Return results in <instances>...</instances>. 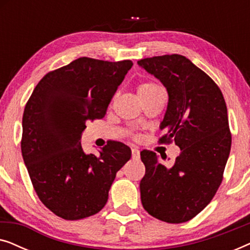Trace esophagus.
I'll return each mask as SVG.
<instances>
[{
	"label": "esophagus",
	"instance_id": "obj_1",
	"mask_svg": "<svg viewBox=\"0 0 250 250\" xmlns=\"http://www.w3.org/2000/svg\"><path fill=\"white\" fill-rule=\"evenodd\" d=\"M132 158L138 160L140 158V151L138 149H132Z\"/></svg>",
	"mask_w": 250,
	"mask_h": 250
}]
</instances>
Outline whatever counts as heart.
<instances>
[{"mask_svg": "<svg viewBox=\"0 0 250 250\" xmlns=\"http://www.w3.org/2000/svg\"><path fill=\"white\" fill-rule=\"evenodd\" d=\"M163 91V88L159 86L158 84L155 83V82H145V83L140 84V86L138 87V93L140 99H145L148 97H151L152 94L157 93V92Z\"/></svg>", "mask_w": 250, "mask_h": 250, "instance_id": "heart-1", "label": "heart"}]
</instances>
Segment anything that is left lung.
I'll list each match as a JSON object with an SVG mask.
<instances>
[{
  "mask_svg": "<svg viewBox=\"0 0 250 250\" xmlns=\"http://www.w3.org/2000/svg\"><path fill=\"white\" fill-rule=\"evenodd\" d=\"M139 66L162 82L168 104L159 143L175 142L181 153L170 168L156 152L141 151L143 208L160 221L183 223L200 213L216 193L231 150L223 94L208 75L180 54L146 58Z\"/></svg>",
  "mask_w": 250,
  "mask_h": 250,
  "instance_id": "obj_1",
  "label": "left lung"
}]
</instances>
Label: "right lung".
Returning a JSON list of instances; mask_svg holds the SVG:
<instances>
[{
	"label": "right lung",
	"mask_w": 250,
	"mask_h": 250,
	"mask_svg": "<svg viewBox=\"0 0 250 250\" xmlns=\"http://www.w3.org/2000/svg\"><path fill=\"white\" fill-rule=\"evenodd\" d=\"M82 57L47 73L34 88L22 116L21 153L35 192L63 220L92 216L104 207L116 173L131 158L124 143L110 141L99 155L81 146L87 121L104 117L131 69Z\"/></svg>",
	"instance_id": "1"
}]
</instances>
